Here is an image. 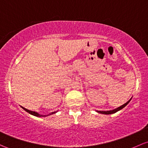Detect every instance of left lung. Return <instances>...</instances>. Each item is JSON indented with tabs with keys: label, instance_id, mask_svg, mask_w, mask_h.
Listing matches in <instances>:
<instances>
[{
	"label": "left lung",
	"instance_id": "1",
	"mask_svg": "<svg viewBox=\"0 0 148 148\" xmlns=\"http://www.w3.org/2000/svg\"><path fill=\"white\" fill-rule=\"evenodd\" d=\"M131 98L130 99V100L127 102V103H126L125 104H124V105H121V106H120V107H119V108L114 109V110H110V111H97V112H99V113L104 114H114V113L116 112H118V111H119V110H121V109H123L125 106H126V105H127L128 104H129V102L131 101Z\"/></svg>",
	"mask_w": 148,
	"mask_h": 148
}]
</instances>
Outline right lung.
<instances>
[{"label": "right lung", "mask_w": 148, "mask_h": 148, "mask_svg": "<svg viewBox=\"0 0 148 148\" xmlns=\"http://www.w3.org/2000/svg\"><path fill=\"white\" fill-rule=\"evenodd\" d=\"M22 108L24 109V110H25V111H27V112H29V114H32V115H34V116H46V115H45V116H43V115H40V114H38L37 112H33V111H31V110H27V109H26V108H24L23 107H22ZM56 112H52L51 114H48V115H50V114H55Z\"/></svg>", "instance_id": "add662e5"}]
</instances>
